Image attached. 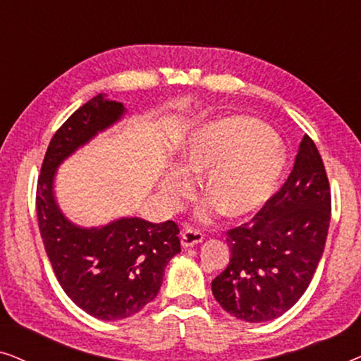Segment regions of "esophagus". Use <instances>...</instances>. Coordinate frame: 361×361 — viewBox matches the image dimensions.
<instances>
[{
	"label": "esophagus",
	"instance_id": "obj_1",
	"mask_svg": "<svg viewBox=\"0 0 361 361\" xmlns=\"http://www.w3.org/2000/svg\"><path fill=\"white\" fill-rule=\"evenodd\" d=\"M202 240H204V235H202L199 230L194 228H185L180 235V243L184 248H190V246L199 245Z\"/></svg>",
	"mask_w": 361,
	"mask_h": 361
}]
</instances>
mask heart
Listing matches in <instances>:
<instances>
[{
  "instance_id": "obj_1",
  "label": "heart",
  "mask_w": 361,
  "mask_h": 361,
  "mask_svg": "<svg viewBox=\"0 0 361 361\" xmlns=\"http://www.w3.org/2000/svg\"><path fill=\"white\" fill-rule=\"evenodd\" d=\"M286 167V149L274 133L250 116L231 115L205 123L189 133L180 149L179 167L162 176L159 189L169 209H179L194 194L192 176H202L199 219L219 212L245 219L263 209L278 190Z\"/></svg>"
}]
</instances>
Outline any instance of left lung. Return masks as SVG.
<instances>
[{
	"label": "left lung",
	"mask_w": 361,
	"mask_h": 361,
	"mask_svg": "<svg viewBox=\"0 0 361 361\" xmlns=\"http://www.w3.org/2000/svg\"><path fill=\"white\" fill-rule=\"evenodd\" d=\"M330 185L317 146L305 135L288 180L246 224L226 231L231 258L212 281L221 307L245 322H268L293 307L322 258Z\"/></svg>",
	"instance_id": "8db88e82"
}]
</instances>
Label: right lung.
I'll list each match as a JSON object with an SVG mask.
<instances>
[{"instance_id":"obj_1","label":"right lung","mask_w":361,"mask_h":361,"mask_svg":"<svg viewBox=\"0 0 361 361\" xmlns=\"http://www.w3.org/2000/svg\"><path fill=\"white\" fill-rule=\"evenodd\" d=\"M126 113L123 103L97 95L78 108L51 140L37 180L36 210L44 248L59 284L87 314L100 320L131 317L159 293L164 269L180 253L179 226L123 216L83 228L59 209L57 167Z\"/></svg>"}]
</instances>
